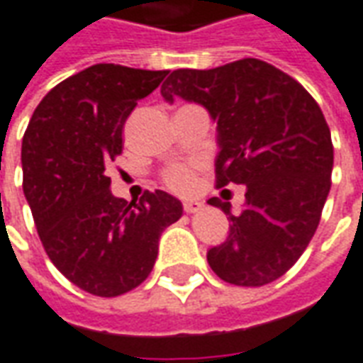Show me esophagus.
Here are the masks:
<instances>
[{
	"label": "esophagus",
	"instance_id": "obj_1",
	"mask_svg": "<svg viewBox=\"0 0 363 363\" xmlns=\"http://www.w3.org/2000/svg\"><path fill=\"white\" fill-rule=\"evenodd\" d=\"M200 208H202V202H199V200H186V202L182 204V210H184L186 214H194V212H199Z\"/></svg>",
	"mask_w": 363,
	"mask_h": 363
}]
</instances>
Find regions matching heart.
<instances>
[{"instance_id":"obj_1","label":"heart","mask_w":363,"mask_h":363,"mask_svg":"<svg viewBox=\"0 0 363 363\" xmlns=\"http://www.w3.org/2000/svg\"><path fill=\"white\" fill-rule=\"evenodd\" d=\"M194 167L189 164H173L169 169H164L161 179H163L164 186L171 189L173 192L184 194L194 186Z\"/></svg>"}]
</instances>
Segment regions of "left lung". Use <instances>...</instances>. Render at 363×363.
<instances>
[{
	"label": "left lung",
	"mask_w": 363,
	"mask_h": 363,
	"mask_svg": "<svg viewBox=\"0 0 363 363\" xmlns=\"http://www.w3.org/2000/svg\"><path fill=\"white\" fill-rule=\"evenodd\" d=\"M167 102L202 104L218 123L216 186L245 184V208L224 243L208 250L218 277L261 287L285 275L303 255L330 190L334 147L320 106L269 62L242 58L210 70L179 68L161 86Z\"/></svg>",
	"instance_id": "8db88e82"
}]
</instances>
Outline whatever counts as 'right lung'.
Masks as SVG:
<instances>
[{
  "mask_svg": "<svg viewBox=\"0 0 363 363\" xmlns=\"http://www.w3.org/2000/svg\"><path fill=\"white\" fill-rule=\"evenodd\" d=\"M169 70L94 65L50 90L23 135V192L43 247L86 293L118 296L153 269L159 238L182 216L181 202L145 190L116 199L106 164L123 151L129 113Z\"/></svg>",
  "mask_w": 363,
  "mask_h": 363,
  "instance_id": "right-lung-1",
  "label": "right lung"
}]
</instances>
